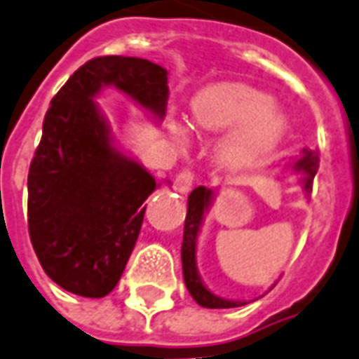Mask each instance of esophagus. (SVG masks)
Returning a JSON list of instances; mask_svg holds the SVG:
<instances>
[{"instance_id":"obj_1","label":"esophagus","mask_w":359,"mask_h":359,"mask_svg":"<svg viewBox=\"0 0 359 359\" xmlns=\"http://www.w3.org/2000/svg\"><path fill=\"white\" fill-rule=\"evenodd\" d=\"M175 190L180 191V194H188L191 190V184H194V175L190 171H180L177 177H175Z\"/></svg>"}]
</instances>
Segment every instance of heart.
I'll use <instances>...</instances> for the list:
<instances>
[{
  "label": "heart",
  "instance_id": "obj_1",
  "mask_svg": "<svg viewBox=\"0 0 359 359\" xmlns=\"http://www.w3.org/2000/svg\"><path fill=\"white\" fill-rule=\"evenodd\" d=\"M265 92L243 82H218L199 90L191 100V122L201 131L226 133L216 156L224 169L241 173L262 165L286 131V116ZM175 143H188V126L169 124Z\"/></svg>",
  "mask_w": 359,
  "mask_h": 359
}]
</instances>
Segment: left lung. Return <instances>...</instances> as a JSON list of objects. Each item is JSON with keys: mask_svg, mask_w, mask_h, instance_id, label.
Returning a JSON list of instances; mask_svg holds the SVG:
<instances>
[{"mask_svg": "<svg viewBox=\"0 0 359 359\" xmlns=\"http://www.w3.org/2000/svg\"><path fill=\"white\" fill-rule=\"evenodd\" d=\"M320 156L316 150H303V156L294 163L295 171L303 173V190L311 194L313 190L314 175L318 171ZM212 201V190L198 186L191 191L188 198V212L184 220V237H182V275H184V284L190 295L196 299L198 305L205 309H233L245 305L243 301H229L224 297H218L212 292L205 288V284L199 278L198 267H196V246H198V233L203 222V215L209 209Z\"/></svg>", "mask_w": 359, "mask_h": 359, "instance_id": "1", "label": "left lung"}]
</instances>
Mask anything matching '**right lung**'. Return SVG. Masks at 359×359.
<instances>
[{"mask_svg":"<svg viewBox=\"0 0 359 359\" xmlns=\"http://www.w3.org/2000/svg\"><path fill=\"white\" fill-rule=\"evenodd\" d=\"M114 86L161 120L168 71L149 60L100 56L50 101L27 173V229L41 267L71 294L103 297L118 284L137 243L154 177L113 144L94 103Z\"/></svg>","mask_w":359,"mask_h":359,"instance_id":"right-lung-1","label":"right lung"}]
</instances>
